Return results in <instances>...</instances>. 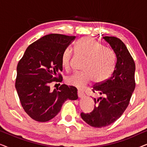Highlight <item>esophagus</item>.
Returning <instances> with one entry per match:
<instances>
[{
	"instance_id": "obj_1",
	"label": "esophagus",
	"mask_w": 147,
	"mask_h": 147,
	"mask_svg": "<svg viewBox=\"0 0 147 147\" xmlns=\"http://www.w3.org/2000/svg\"><path fill=\"white\" fill-rule=\"evenodd\" d=\"M78 96H79V98H84V96H85V94H84V92L81 91V90H78Z\"/></svg>"
}]
</instances>
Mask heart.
<instances>
[{
    "instance_id": "1",
    "label": "heart",
    "mask_w": 147,
    "mask_h": 147,
    "mask_svg": "<svg viewBox=\"0 0 147 147\" xmlns=\"http://www.w3.org/2000/svg\"><path fill=\"white\" fill-rule=\"evenodd\" d=\"M75 51L78 55L86 57L82 69L66 78L69 85L83 89L93 80L95 83H102L110 77L114 71L116 57L111 49L104 45L93 38L86 37L76 42ZM72 51L69 48L64 50L61 56V65L66 70L71 66Z\"/></svg>"
}]
</instances>
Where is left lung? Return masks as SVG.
<instances>
[{
    "label": "left lung",
    "instance_id": "8db88e82",
    "mask_svg": "<svg viewBox=\"0 0 147 147\" xmlns=\"http://www.w3.org/2000/svg\"><path fill=\"white\" fill-rule=\"evenodd\" d=\"M103 39L115 53V67L109 79L92 88L102 96L94 98L93 111L81 113L82 119L95 128L104 127L118 120L128 107L135 88V63L125 44L115 37L105 36Z\"/></svg>",
    "mask_w": 147,
    "mask_h": 147
}]
</instances>
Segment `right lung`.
Returning <instances> with one entry per match:
<instances>
[{
  "instance_id": "right-lung-1",
  "label": "right lung",
  "mask_w": 147,
  "mask_h": 147,
  "mask_svg": "<svg viewBox=\"0 0 147 147\" xmlns=\"http://www.w3.org/2000/svg\"><path fill=\"white\" fill-rule=\"evenodd\" d=\"M75 39L61 34L44 36L27 48L18 63L16 90L24 110L36 121H49L66 100L78 98L74 86L63 84L50 90L51 82L62 81V53Z\"/></svg>"
}]
</instances>
